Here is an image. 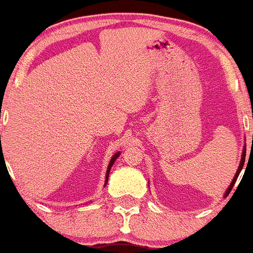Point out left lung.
<instances>
[{"label": "left lung", "mask_w": 253, "mask_h": 253, "mask_svg": "<svg viewBox=\"0 0 253 253\" xmlns=\"http://www.w3.org/2000/svg\"><path fill=\"white\" fill-rule=\"evenodd\" d=\"M245 157H246V145H245V146H244V150H242V155H241V161H240V165H239V169H237L236 173H235V177H234V179H232V181H231V183H230L229 188H227V189H226V192H225V193H224V198H226V197H227V196H229V193H230V192H231L232 187H234L235 182H236L237 177H239L240 172H241L242 167H244V164H245Z\"/></svg>", "instance_id": "left-lung-1"}]
</instances>
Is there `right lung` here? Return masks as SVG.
Instances as JSON below:
<instances>
[{
  "mask_svg": "<svg viewBox=\"0 0 253 253\" xmlns=\"http://www.w3.org/2000/svg\"><path fill=\"white\" fill-rule=\"evenodd\" d=\"M119 155H121V151H118L117 154L113 155V157L111 159V161H109V165H108V169H107V173H106V181H104V186H107V183H108V177H109V172H111V169L112 166L114 165V162H116V160L118 159Z\"/></svg>",
  "mask_w": 253,
  "mask_h": 253,
  "instance_id": "obj_1",
  "label": "right lung"
}]
</instances>
